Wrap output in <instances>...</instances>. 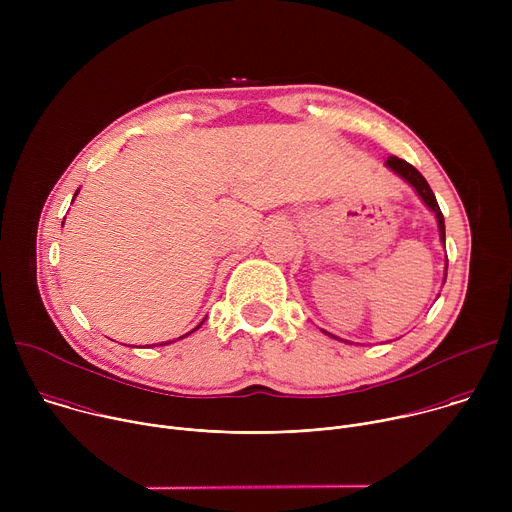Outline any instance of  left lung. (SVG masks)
Here are the masks:
<instances>
[{
	"instance_id": "1",
	"label": "left lung",
	"mask_w": 512,
	"mask_h": 512,
	"mask_svg": "<svg viewBox=\"0 0 512 512\" xmlns=\"http://www.w3.org/2000/svg\"><path fill=\"white\" fill-rule=\"evenodd\" d=\"M389 168L395 172V174H399L401 178H405L415 190H417V194H419V198L423 200V204L429 208V212L433 214V218L437 221V225H440V241L444 243L446 241V233H444V218H442V214H440V208H437V204H435V198H433V194H431V190H429V186H427V182L421 178V174L415 170V168H411L409 164H405V162H399L397 158H391L389 162ZM326 332V330H324ZM328 336H332V338H338V336H334V334H330V332H326ZM338 340H342V338H338ZM348 342V340H346Z\"/></svg>"
}]
</instances>
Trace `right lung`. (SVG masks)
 Masks as SVG:
<instances>
[{
  "instance_id": "add662e5",
  "label": "right lung",
  "mask_w": 512,
  "mask_h": 512,
  "mask_svg": "<svg viewBox=\"0 0 512 512\" xmlns=\"http://www.w3.org/2000/svg\"><path fill=\"white\" fill-rule=\"evenodd\" d=\"M204 320H206V318H204ZM204 320H202V322H200V324H198V326H194V328H192V330H190V332H194V330H198V328H200V326H202V324H204ZM190 332H186V334H184V336H188V334H190ZM184 336H180V338H184ZM160 344H166V342H160Z\"/></svg>"
}]
</instances>
